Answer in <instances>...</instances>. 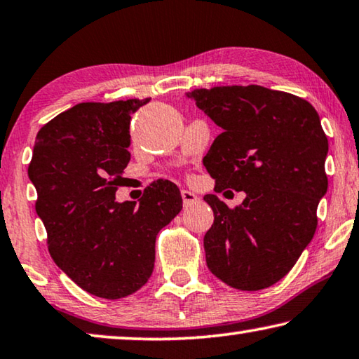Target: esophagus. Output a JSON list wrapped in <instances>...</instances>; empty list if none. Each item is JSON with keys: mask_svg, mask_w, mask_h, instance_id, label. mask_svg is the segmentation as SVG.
<instances>
[{"mask_svg": "<svg viewBox=\"0 0 359 359\" xmlns=\"http://www.w3.org/2000/svg\"><path fill=\"white\" fill-rule=\"evenodd\" d=\"M182 200H184V206H191V204L200 201V198L190 190H182Z\"/></svg>", "mask_w": 359, "mask_h": 359, "instance_id": "esophagus-1", "label": "esophagus"}]
</instances>
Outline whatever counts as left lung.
Returning <instances> with one entry per match:
<instances>
[{"instance_id":"left-lung-1","label":"left lung","mask_w":359,"mask_h":359,"mask_svg":"<svg viewBox=\"0 0 359 359\" xmlns=\"http://www.w3.org/2000/svg\"><path fill=\"white\" fill-rule=\"evenodd\" d=\"M222 128L204 168L215 191H244L230 209L206 195L214 224L204 235L212 275L240 291L284 278L316 231L327 191V137L310 102L264 86H219L187 93Z\"/></svg>"}]
</instances>
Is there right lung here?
Returning a JSON list of instances; mask_svg holds the SVG:
<instances>
[{"label": "right lung", "instance_id": "1", "mask_svg": "<svg viewBox=\"0 0 359 359\" xmlns=\"http://www.w3.org/2000/svg\"><path fill=\"white\" fill-rule=\"evenodd\" d=\"M149 102L68 108L39 129L28 166L50 257L79 287L108 300L149 281L156 235L182 209L169 180L153 182L139 201H116L130 159V115Z\"/></svg>", "mask_w": 359, "mask_h": 359}]
</instances>
